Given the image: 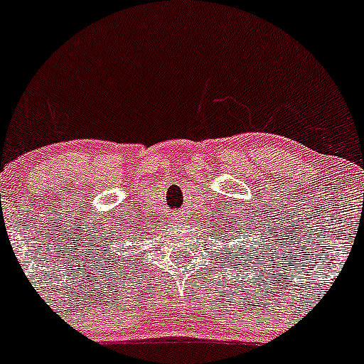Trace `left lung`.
Returning a JSON list of instances; mask_svg holds the SVG:
<instances>
[{
  "label": "left lung",
  "instance_id": "obj_1",
  "mask_svg": "<svg viewBox=\"0 0 364 364\" xmlns=\"http://www.w3.org/2000/svg\"><path fill=\"white\" fill-rule=\"evenodd\" d=\"M231 228H235V225H231ZM236 232H237V231H236ZM240 232H241V231H240ZM229 235H231V231H229ZM236 237H237V236H236Z\"/></svg>",
  "mask_w": 364,
  "mask_h": 364
}]
</instances>
